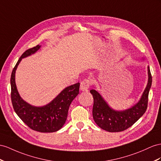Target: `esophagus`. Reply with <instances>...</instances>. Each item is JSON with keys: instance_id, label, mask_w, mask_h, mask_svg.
I'll return each mask as SVG.
<instances>
[{"instance_id": "esophagus-1", "label": "esophagus", "mask_w": 161, "mask_h": 161, "mask_svg": "<svg viewBox=\"0 0 161 161\" xmlns=\"http://www.w3.org/2000/svg\"><path fill=\"white\" fill-rule=\"evenodd\" d=\"M91 84V81L88 79H86L82 81L80 84V89L82 91H87Z\"/></svg>"}]
</instances>
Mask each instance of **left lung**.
<instances>
[{"instance_id": "obj_1", "label": "left lung", "mask_w": 161, "mask_h": 161, "mask_svg": "<svg viewBox=\"0 0 161 161\" xmlns=\"http://www.w3.org/2000/svg\"><path fill=\"white\" fill-rule=\"evenodd\" d=\"M148 69V82L141 99L131 108L125 111H115L110 108L95 90H90L92 94L94 103L92 116L94 122L102 129L108 132H121L129 129L141 118L147 108L148 94L152 85V75Z\"/></svg>"}]
</instances>
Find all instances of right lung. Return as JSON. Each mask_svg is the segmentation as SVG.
<instances>
[{
    "instance_id": "right-lung-1",
    "label": "right lung",
    "mask_w": 161,
    "mask_h": 161,
    "mask_svg": "<svg viewBox=\"0 0 161 161\" xmlns=\"http://www.w3.org/2000/svg\"><path fill=\"white\" fill-rule=\"evenodd\" d=\"M39 45L24 52L16 63L11 76V98L15 113L31 129L41 133H53L60 130L64 125L69 106L79 94L80 83L64 88L54 99L43 107H34L27 103L20 97L16 88L15 73L18 65L23 58L35 53Z\"/></svg>"
}]
</instances>
